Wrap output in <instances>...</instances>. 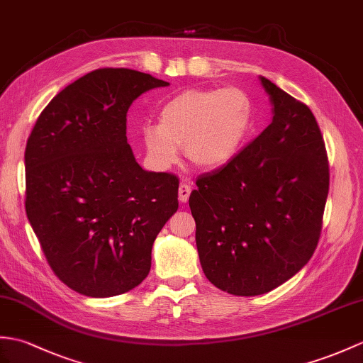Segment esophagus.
Returning <instances> with one entry per match:
<instances>
[{"label": "esophagus", "mask_w": 363, "mask_h": 363, "mask_svg": "<svg viewBox=\"0 0 363 363\" xmlns=\"http://www.w3.org/2000/svg\"><path fill=\"white\" fill-rule=\"evenodd\" d=\"M190 193H191V187H190V185L182 182V184L179 185V191H178L179 201H181V202H187L189 198H190Z\"/></svg>", "instance_id": "esophagus-1"}]
</instances>
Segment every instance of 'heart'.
I'll list each match as a JSON object with an SVG mask.
<instances>
[{"mask_svg": "<svg viewBox=\"0 0 363 363\" xmlns=\"http://www.w3.org/2000/svg\"><path fill=\"white\" fill-rule=\"evenodd\" d=\"M254 102L238 86L187 89L172 99L159 114V125H145L142 140L159 170L176 164L179 147L201 170L229 162L249 138Z\"/></svg>", "mask_w": 363, "mask_h": 363, "instance_id": "obj_1", "label": "heart"}]
</instances>
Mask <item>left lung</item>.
Segmentation results:
<instances>
[{
	"instance_id": "8db88e82",
	"label": "left lung",
	"mask_w": 363,
	"mask_h": 363,
	"mask_svg": "<svg viewBox=\"0 0 363 363\" xmlns=\"http://www.w3.org/2000/svg\"><path fill=\"white\" fill-rule=\"evenodd\" d=\"M267 128L212 173L189 204L208 281L233 296H261L313 257L322 232L330 167L311 109L266 77Z\"/></svg>"
}]
</instances>
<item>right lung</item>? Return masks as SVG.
<instances>
[{"mask_svg": "<svg viewBox=\"0 0 363 363\" xmlns=\"http://www.w3.org/2000/svg\"><path fill=\"white\" fill-rule=\"evenodd\" d=\"M168 85L126 67L96 69L50 100L28 139V220L54 274L86 297L145 280L157 233L178 210L179 179L143 170L126 142L131 104Z\"/></svg>", "mask_w": 363, "mask_h": 363, "instance_id": "right-lung-1", "label": "right lung"}]
</instances>
